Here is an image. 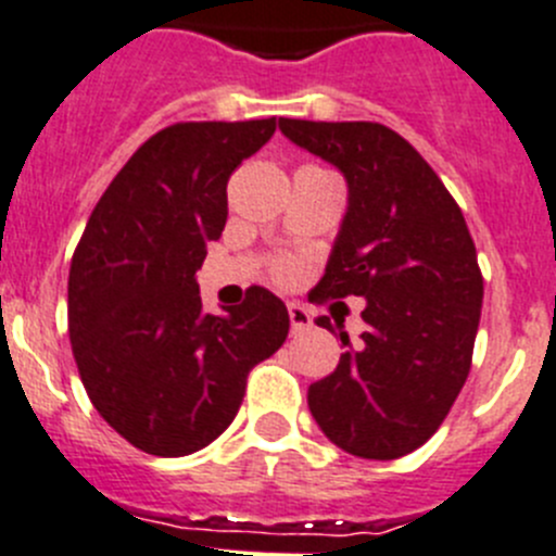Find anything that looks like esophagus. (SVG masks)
Here are the masks:
<instances>
[{
	"mask_svg": "<svg viewBox=\"0 0 556 556\" xmlns=\"http://www.w3.org/2000/svg\"><path fill=\"white\" fill-rule=\"evenodd\" d=\"M288 315H290V326H293V331H304L313 326V315H309L302 304H288Z\"/></svg>",
	"mask_w": 556,
	"mask_h": 556,
	"instance_id": "1",
	"label": "esophagus"
}]
</instances>
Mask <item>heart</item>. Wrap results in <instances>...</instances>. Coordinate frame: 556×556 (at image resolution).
I'll list each match as a JSON object with an SVG mask.
<instances>
[{
	"label": "heart",
	"mask_w": 556,
	"mask_h": 556,
	"mask_svg": "<svg viewBox=\"0 0 556 556\" xmlns=\"http://www.w3.org/2000/svg\"><path fill=\"white\" fill-rule=\"evenodd\" d=\"M277 271H279V274H288L290 266H288V263H277Z\"/></svg>",
	"instance_id": "b5f03b06"
}]
</instances>
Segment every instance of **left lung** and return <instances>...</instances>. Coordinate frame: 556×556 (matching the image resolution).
Instances as JSON below:
<instances>
[{
  "mask_svg": "<svg viewBox=\"0 0 556 556\" xmlns=\"http://www.w3.org/2000/svg\"><path fill=\"white\" fill-rule=\"evenodd\" d=\"M279 131L349 180L342 219L313 302L362 295L367 331L307 392L329 442L392 460L422 447L466 383L482 307L477 249L458 202L428 161L381 123L279 117ZM334 331L331 320H315Z\"/></svg>",
  "mask_w": 556,
  "mask_h": 556,
  "instance_id": "1",
  "label": "left lung"
}]
</instances>
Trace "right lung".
<instances>
[{
	"label": "right lung",
	"instance_id": "right-lung-1",
	"mask_svg": "<svg viewBox=\"0 0 556 556\" xmlns=\"http://www.w3.org/2000/svg\"><path fill=\"white\" fill-rule=\"evenodd\" d=\"M277 117L175 123L139 144L92 207L67 277V331L96 412L148 455L207 447L241 408L247 376L290 329L252 285L227 315L202 313L194 274L227 222V180Z\"/></svg>",
	"mask_w": 556,
	"mask_h": 556
}]
</instances>
